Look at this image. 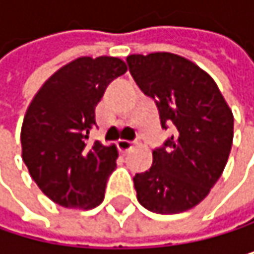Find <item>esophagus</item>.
Listing matches in <instances>:
<instances>
[{
	"label": "esophagus",
	"mask_w": 254,
	"mask_h": 254,
	"mask_svg": "<svg viewBox=\"0 0 254 254\" xmlns=\"http://www.w3.org/2000/svg\"><path fill=\"white\" fill-rule=\"evenodd\" d=\"M117 148H119V151H120L122 154H128L129 151L134 149V144L129 143V141H125V140H119V141H117Z\"/></svg>",
	"instance_id": "obj_1"
}]
</instances>
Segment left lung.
<instances>
[{"label":"left lung","mask_w":254,"mask_h":254,"mask_svg":"<svg viewBox=\"0 0 254 254\" xmlns=\"http://www.w3.org/2000/svg\"><path fill=\"white\" fill-rule=\"evenodd\" d=\"M129 71L152 97L161 126L174 135L152 151L149 171L135 174L137 199L160 215L186 212L219 180L233 143V114L215 80L192 61L174 53L131 55Z\"/></svg>","instance_id":"8db88e82"}]
</instances>
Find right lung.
Wrapping results in <instances>:
<instances>
[{
  "label": "right lung",
  "mask_w": 254,
  "mask_h": 254,
  "mask_svg": "<svg viewBox=\"0 0 254 254\" xmlns=\"http://www.w3.org/2000/svg\"><path fill=\"white\" fill-rule=\"evenodd\" d=\"M126 70L120 58H77L48 77L28 105L22 160L44 195L62 207L88 210L105 198L119 154L114 144L86 140L106 86Z\"/></svg>",
  "instance_id": "obj_1"
}]
</instances>
